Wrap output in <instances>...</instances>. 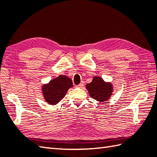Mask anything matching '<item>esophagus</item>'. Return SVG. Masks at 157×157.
<instances>
[{"instance_id":"esophagus-1","label":"esophagus","mask_w":157,"mask_h":157,"mask_svg":"<svg viewBox=\"0 0 157 157\" xmlns=\"http://www.w3.org/2000/svg\"><path fill=\"white\" fill-rule=\"evenodd\" d=\"M84 81H82L80 84L78 86V88H83L84 87Z\"/></svg>"}]
</instances>
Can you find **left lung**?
I'll list each match as a JSON object with an SVG mask.
<instances>
[{
  "label": "left lung",
  "mask_w": 157,
  "mask_h": 157,
  "mask_svg": "<svg viewBox=\"0 0 157 157\" xmlns=\"http://www.w3.org/2000/svg\"><path fill=\"white\" fill-rule=\"evenodd\" d=\"M86 88L90 97L99 102L106 101L111 97L113 92L111 83L105 82L101 78L96 76L91 83L86 84Z\"/></svg>",
  "instance_id": "8db88e82"
}]
</instances>
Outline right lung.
<instances>
[{
  "label": "right lung",
  "mask_w": 157,
  "mask_h": 157,
  "mask_svg": "<svg viewBox=\"0 0 157 157\" xmlns=\"http://www.w3.org/2000/svg\"><path fill=\"white\" fill-rule=\"evenodd\" d=\"M73 86L69 77L59 75L48 84L42 86V91L46 102L50 105H56L65 97L69 88Z\"/></svg>",
  "instance_id": "1"
}]
</instances>
